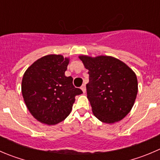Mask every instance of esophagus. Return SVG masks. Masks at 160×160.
I'll list each match as a JSON object with an SVG mask.
<instances>
[{
	"instance_id": "esophagus-1",
	"label": "esophagus",
	"mask_w": 160,
	"mask_h": 160,
	"mask_svg": "<svg viewBox=\"0 0 160 160\" xmlns=\"http://www.w3.org/2000/svg\"><path fill=\"white\" fill-rule=\"evenodd\" d=\"M81 88V90H82V91H83V93L86 92V86H85V84L82 85L81 88Z\"/></svg>"
}]
</instances>
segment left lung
Returning <instances> with one entry per match:
<instances>
[{"label":"left lung","mask_w":160,"mask_h":160,"mask_svg":"<svg viewBox=\"0 0 160 160\" xmlns=\"http://www.w3.org/2000/svg\"><path fill=\"white\" fill-rule=\"evenodd\" d=\"M89 70L87 94L94 116L105 123L121 120L132 108L138 94L135 73L110 56H80Z\"/></svg>","instance_id":"8db88e82"}]
</instances>
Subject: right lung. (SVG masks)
<instances>
[{"mask_svg":"<svg viewBox=\"0 0 160 160\" xmlns=\"http://www.w3.org/2000/svg\"><path fill=\"white\" fill-rule=\"evenodd\" d=\"M68 58L60 55L42 57L23 75L22 94L31 114L41 123L55 125L69 115L75 97L83 91L66 77Z\"/></svg>","mask_w":160,"mask_h":160,"instance_id":"right-lung-1","label":"right lung"}]
</instances>
